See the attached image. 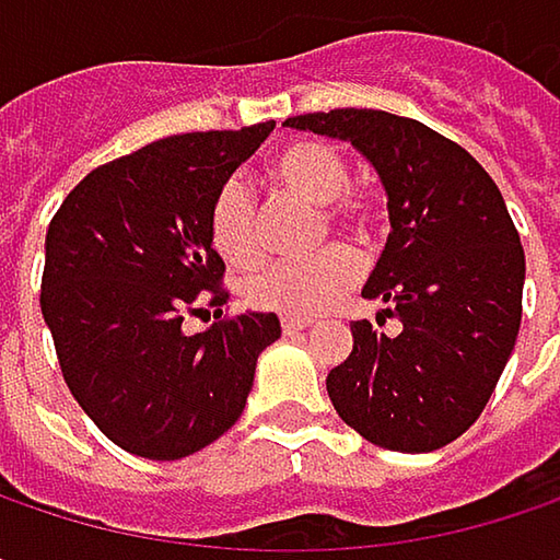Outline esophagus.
Returning a JSON list of instances; mask_svg holds the SVG:
<instances>
[{"label":"esophagus","mask_w":560,"mask_h":560,"mask_svg":"<svg viewBox=\"0 0 560 560\" xmlns=\"http://www.w3.org/2000/svg\"><path fill=\"white\" fill-rule=\"evenodd\" d=\"M307 327H311L307 317H281V330H284V334H301V330H307Z\"/></svg>","instance_id":"obj_1"}]
</instances>
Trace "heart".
Returning <instances> with one entry per match:
<instances>
[{
	"label": "heart",
	"mask_w": 560,
	"mask_h": 560,
	"mask_svg": "<svg viewBox=\"0 0 560 560\" xmlns=\"http://www.w3.org/2000/svg\"><path fill=\"white\" fill-rule=\"evenodd\" d=\"M272 184L307 203L324 207L330 226L347 233H370V210L347 194L350 162L327 142H291L269 165ZM210 243L230 266H253L262 256L259 213L246 184L226 180L210 203ZM360 276V262L350 249L330 246L314 259L272 262L243 281V294L253 307L284 317H314L334 307Z\"/></svg>",
	"instance_id": "heart-1"
}]
</instances>
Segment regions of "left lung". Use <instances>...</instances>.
Returning <instances> with one entry per match:
<instances>
[{
  "mask_svg": "<svg viewBox=\"0 0 560 560\" xmlns=\"http://www.w3.org/2000/svg\"><path fill=\"white\" fill-rule=\"evenodd\" d=\"M284 126L350 142L389 200V243L363 298L383 301L401 330L350 324L353 350L327 373L337 415L386 451L457 441L487 408L522 320L525 253L500 187L457 142L386 109L307 113Z\"/></svg>",
  "mask_w": 560,
  "mask_h": 560,
  "instance_id": "8db88e82",
  "label": "left lung"
}]
</instances>
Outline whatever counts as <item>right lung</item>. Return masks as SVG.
I'll use <instances>...</instances> for the list:
<instances>
[{
  "mask_svg": "<svg viewBox=\"0 0 560 560\" xmlns=\"http://www.w3.org/2000/svg\"><path fill=\"white\" fill-rule=\"evenodd\" d=\"M272 129L159 139L90 171L48 226L42 314L63 383L129 454L180 460L226 434L259 353L281 337L262 311L184 334V314L223 279L207 223L213 194Z\"/></svg>",
  "mask_w": 560,
  "mask_h": 560,
  "instance_id": "obj_1",
  "label": "right lung"
}]
</instances>
